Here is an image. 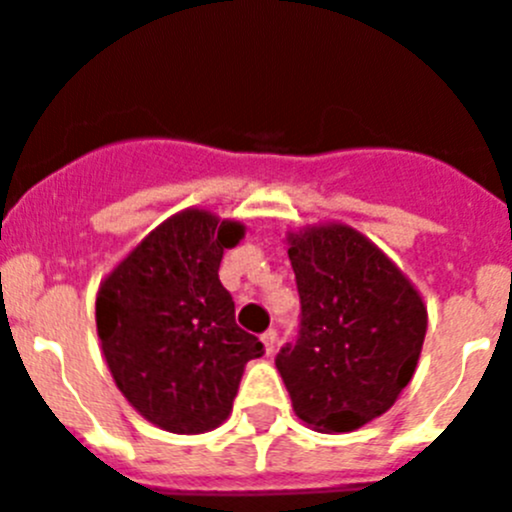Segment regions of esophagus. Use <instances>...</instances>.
<instances>
[{"label":"esophagus","instance_id":"34e87169","mask_svg":"<svg viewBox=\"0 0 512 512\" xmlns=\"http://www.w3.org/2000/svg\"><path fill=\"white\" fill-rule=\"evenodd\" d=\"M277 338H279V333L274 328L264 330L261 341H264V346H266V354H274V348H277Z\"/></svg>","mask_w":512,"mask_h":512}]
</instances>
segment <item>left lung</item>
Listing matches in <instances>:
<instances>
[{
    "label": "left lung",
    "mask_w": 512,
    "mask_h": 512,
    "mask_svg": "<svg viewBox=\"0 0 512 512\" xmlns=\"http://www.w3.org/2000/svg\"><path fill=\"white\" fill-rule=\"evenodd\" d=\"M300 330L277 354L297 418L325 433L361 428L413 379L425 307L374 243L348 225L289 235Z\"/></svg>",
    "instance_id": "8db88e82"
}]
</instances>
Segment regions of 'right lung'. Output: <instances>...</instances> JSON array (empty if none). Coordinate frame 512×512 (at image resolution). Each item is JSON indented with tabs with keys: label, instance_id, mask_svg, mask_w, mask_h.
Listing matches in <instances>:
<instances>
[{
	"label": "right lung",
	"instance_id": "right-lung-1",
	"mask_svg": "<svg viewBox=\"0 0 512 512\" xmlns=\"http://www.w3.org/2000/svg\"><path fill=\"white\" fill-rule=\"evenodd\" d=\"M243 225L184 210L158 225L97 297L104 359L128 402L171 433H205L233 410L246 361L264 343L235 325L217 269Z\"/></svg>",
	"mask_w": 512,
	"mask_h": 512
}]
</instances>
